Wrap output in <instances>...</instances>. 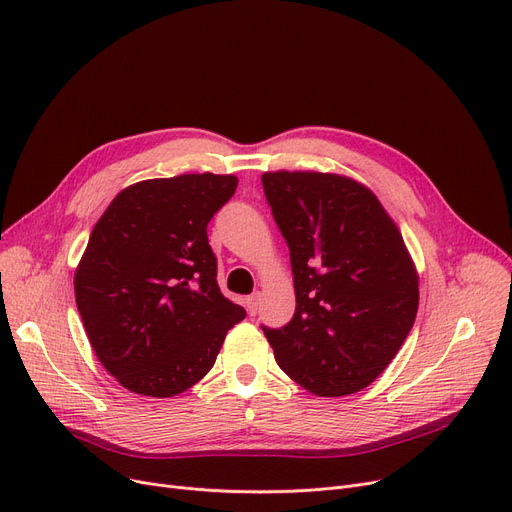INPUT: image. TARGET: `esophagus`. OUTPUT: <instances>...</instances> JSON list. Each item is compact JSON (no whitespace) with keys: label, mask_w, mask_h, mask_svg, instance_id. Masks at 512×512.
Masks as SVG:
<instances>
[{"label":"esophagus","mask_w":512,"mask_h":512,"mask_svg":"<svg viewBox=\"0 0 512 512\" xmlns=\"http://www.w3.org/2000/svg\"><path fill=\"white\" fill-rule=\"evenodd\" d=\"M247 311H249V315H257V311H259V305H261V294L259 292H255V294H251V297H247Z\"/></svg>","instance_id":"esophagus-1"}]
</instances>
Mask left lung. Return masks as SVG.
<instances>
[{"mask_svg":"<svg viewBox=\"0 0 512 512\" xmlns=\"http://www.w3.org/2000/svg\"><path fill=\"white\" fill-rule=\"evenodd\" d=\"M263 193L290 251L297 309L265 328L278 365L317 396L367 388L409 336L419 278L396 224L363 184L265 172Z\"/></svg>","mask_w":512,"mask_h":512,"instance_id":"1","label":"left lung"}]
</instances>
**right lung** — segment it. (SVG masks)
<instances>
[{
	"instance_id": "obj_1",
	"label": "right lung",
	"mask_w": 512,
	"mask_h": 512,
	"mask_svg": "<svg viewBox=\"0 0 512 512\" xmlns=\"http://www.w3.org/2000/svg\"><path fill=\"white\" fill-rule=\"evenodd\" d=\"M236 176L182 174L124 188L74 274L76 307L101 365L130 392L168 398L213 367L247 311L218 286L207 224Z\"/></svg>"
}]
</instances>
